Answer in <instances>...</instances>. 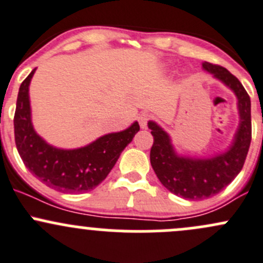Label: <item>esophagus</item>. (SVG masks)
<instances>
[{
  "mask_svg": "<svg viewBox=\"0 0 263 263\" xmlns=\"http://www.w3.org/2000/svg\"><path fill=\"white\" fill-rule=\"evenodd\" d=\"M150 116L147 115V113H141V115L139 116V123L140 126L142 127V128H146L147 127V123L150 122Z\"/></svg>",
  "mask_w": 263,
  "mask_h": 263,
  "instance_id": "esophagus-1",
  "label": "esophagus"
}]
</instances>
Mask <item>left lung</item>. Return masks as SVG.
<instances>
[{"mask_svg":"<svg viewBox=\"0 0 263 263\" xmlns=\"http://www.w3.org/2000/svg\"><path fill=\"white\" fill-rule=\"evenodd\" d=\"M202 67L228 85L238 98L240 124L232 147L211 159L177 156L168 135L156 123L148 122L154 136L151 166L166 190L187 200H205L224 190L242 171L252 140L251 99L243 85L225 67L210 62H203Z\"/></svg>","mask_w":263,"mask_h":263,"instance_id":"1","label":"left lung"}]
</instances>
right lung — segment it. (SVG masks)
<instances>
[{"instance_id":"right-lung-1","label":"right lung","mask_w":263,"mask_h":263,"mask_svg":"<svg viewBox=\"0 0 263 263\" xmlns=\"http://www.w3.org/2000/svg\"><path fill=\"white\" fill-rule=\"evenodd\" d=\"M35 68L20 85L14 117L15 142L24 164L34 177L55 191L78 195L94 190L107 178L123 148L132 141L140 126L100 137L75 150H61L35 134L30 119L29 84Z\"/></svg>"}]
</instances>
